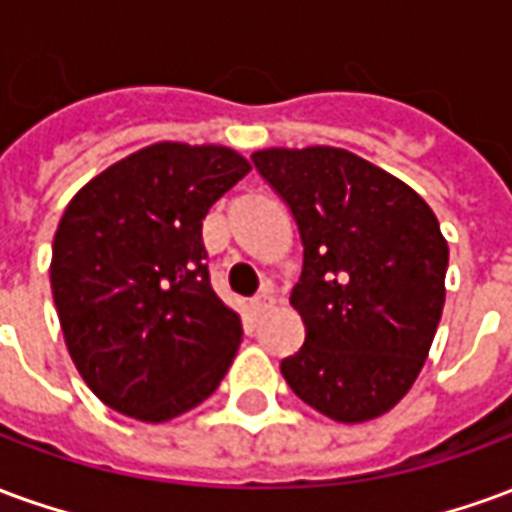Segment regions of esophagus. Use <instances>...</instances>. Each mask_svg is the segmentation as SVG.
<instances>
[{
    "mask_svg": "<svg viewBox=\"0 0 512 512\" xmlns=\"http://www.w3.org/2000/svg\"><path fill=\"white\" fill-rule=\"evenodd\" d=\"M271 307H274V288H271V285H263L260 293L252 299V310H255V315H263V312H268Z\"/></svg>",
    "mask_w": 512,
    "mask_h": 512,
    "instance_id": "34e87169",
    "label": "esophagus"
}]
</instances>
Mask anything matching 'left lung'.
Segmentation results:
<instances>
[{"label":"left lung","instance_id":"obj_1","mask_svg":"<svg viewBox=\"0 0 512 512\" xmlns=\"http://www.w3.org/2000/svg\"><path fill=\"white\" fill-rule=\"evenodd\" d=\"M296 219L304 266L290 304L304 345L282 359L296 395L337 422L381 417L428 359L450 249L417 191L340 147L257 150Z\"/></svg>","mask_w":512,"mask_h":512}]
</instances>
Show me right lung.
<instances>
[{"label":"right lung","mask_w":512,"mask_h":512,"mask_svg":"<svg viewBox=\"0 0 512 512\" xmlns=\"http://www.w3.org/2000/svg\"><path fill=\"white\" fill-rule=\"evenodd\" d=\"M249 169L230 147L158 142L62 213L51 293L73 365L109 408L167 422L216 392L244 329L211 288L202 219Z\"/></svg>","instance_id":"obj_1"}]
</instances>
